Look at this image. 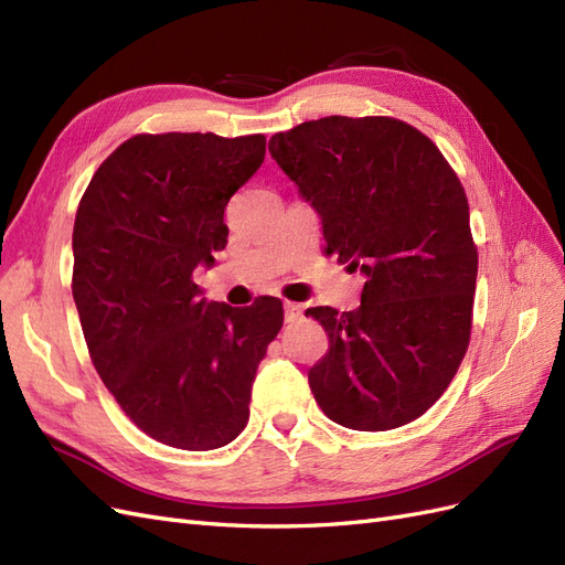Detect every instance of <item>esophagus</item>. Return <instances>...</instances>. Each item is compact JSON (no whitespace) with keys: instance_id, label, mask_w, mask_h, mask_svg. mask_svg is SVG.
Instances as JSON below:
<instances>
[{"instance_id":"34e87169","label":"esophagus","mask_w":565,"mask_h":565,"mask_svg":"<svg viewBox=\"0 0 565 565\" xmlns=\"http://www.w3.org/2000/svg\"><path fill=\"white\" fill-rule=\"evenodd\" d=\"M301 306L299 303H292V301H287L285 303V320L287 322H295V320H299L301 318Z\"/></svg>"}]
</instances>
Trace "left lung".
<instances>
[{
    "instance_id": "obj_1",
    "label": "left lung",
    "mask_w": 565,
    "mask_h": 565,
    "mask_svg": "<svg viewBox=\"0 0 565 565\" xmlns=\"http://www.w3.org/2000/svg\"><path fill=\"white\" fill-rule=\"evenodd\" d=\"M322 218L324 252L365 273L361 306L309 309L330 349L316 403L355 431L415 422L469 349L478 249L465 185L429 136L396 117L311 119L268 143Z\"/></svg>"
}]
</instances>
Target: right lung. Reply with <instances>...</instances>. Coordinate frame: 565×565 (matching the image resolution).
<instances>
[{
	"instance_id": "obj_1",
	"label": "right lung",
	"mask_w": 565,
	"mask_h": 565,
	"mask_svg": "<svg viewBox=\"0 0 565 565\" xmlns=\"http://www.w3.org/2000/svg\"><path fill=\"white\" fill-rule=\"evenodd\" d=\"M266 136L136 134L100 162L73 228V297L92 363L125 415L169 448L214 450L249 419L282 301L198 299V264L228 243L226 204Z\"/></svg>"
}]
</instances>
